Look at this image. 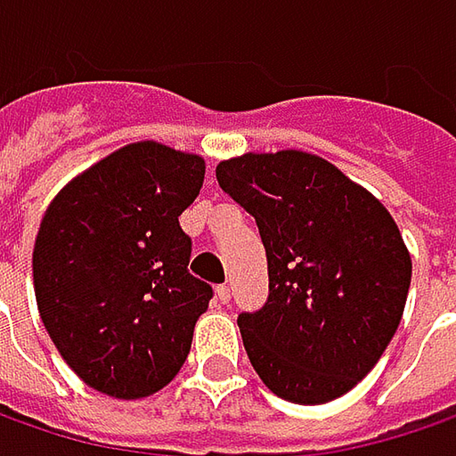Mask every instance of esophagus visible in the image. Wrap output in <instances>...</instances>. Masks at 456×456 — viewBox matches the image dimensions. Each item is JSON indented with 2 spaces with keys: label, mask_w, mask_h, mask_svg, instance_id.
Segmentation results:
<instances>
[{
  "label": "esophagus",
  "mask_w": 456,
  "mask_h": 456,
  "mask_svg": "<svg viewBox=\"0 0 456 456\" xmlns=\"http://www.w3.org/2000/svg\"><path fill=\"white\" fill-rule=\"evenodd\" d=\"M216 299H219L222 305H229V299H232V294H229V286H227V283H222V286H216Z\"/></svg>",
  "instance_id": "esophagus-1"
}]
</instances>
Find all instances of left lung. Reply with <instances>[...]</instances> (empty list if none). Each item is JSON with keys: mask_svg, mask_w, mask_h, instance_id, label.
I'll return each mask as SVG.
<instances>
[{"mask_svg": "<svg viewBox=\"0 0 456 456\" xmlns=\"http://www.w3.org/2000/svg\"><path fill=\"white\" fill-rule=\"evenodd\" d=\"M216 180L255 216L268 257V302L237 317L263 385L322 405L382 359L403 320L413 263L392 214L328 159L248 151Z\"/></svg>", "mask_w": 456, "mask_h": 456, "instance_id": "8db88e82", "label": "left lung"}]
</instances>
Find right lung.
Segmentation results:
<instances>
[{
    "label": "right lung",
    "instance_id": "right-lung-1",
    "mask_svg": "<svg viewBox=\"0 0 456 456\" xmlns=\"http://www.w3.org/2000/svg\"><path fill=\"white\" fill-rule=\"evenodd\" d=\"M203 175L199 154L134 142L48 203L33 248L36 302L87 387L149 397L188 359L211 286L188 273L191 237L177 216L196 201Z\"/></svg>",
    "mask_w": 456,
    "mask_h": 456
}]
</instances>
